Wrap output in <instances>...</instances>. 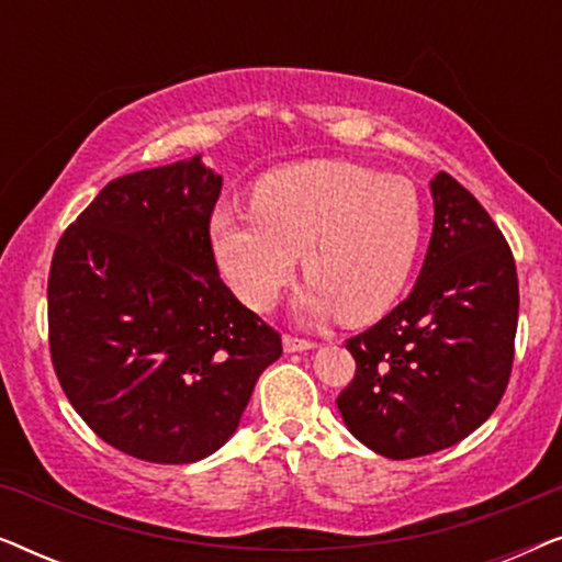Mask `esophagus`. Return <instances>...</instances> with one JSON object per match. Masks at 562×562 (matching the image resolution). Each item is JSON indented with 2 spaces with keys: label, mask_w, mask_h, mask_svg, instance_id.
I'll list each match as a JSON object with an SVG mask.
<instances>
[{
  "label": "esophagus",
  "mask_w": 562,
  "mask_h": 562,
  "mask_svg": "<svg viewBox=\"0 0 562 562\" xmlns=\"http://www.w3.org/2000/svg\"><path fill=\"white\" fill-rule=\"evenodd\" d=\"M317 345L312 340H304V337H294V335H283V350L286 352H302V350H314Z\"/></svg>",
  "instance_id": "34e87169"
}]
</instances>
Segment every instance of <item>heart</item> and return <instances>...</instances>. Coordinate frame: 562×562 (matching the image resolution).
<instances>
[{
	"mask_svg": "<svg viewBox=\"0 0 562 562\" xmlns=\"http://www.w3.org/2000/svg\"><path fill=\"white\" fill-rule=\"evenodd\" d=\"M252 210L212 214V248L237 296L266 312L289 286L302 252L310 283L302 319L381 317L417 263L425 206L404 176L350 160H306L263 176Z\"/></svg>",
	"mask_w": 562,
	"mask_h": 562,
	"instance_id": "heart-1",
	"label": "heart"
}]
</instances>
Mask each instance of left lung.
I'll list each match as a JSON object with an SVG mask.
<instances>
[{
	"mask_svg": "<svg viewBox=\"0 0 562 562\" xmlns=\"http://www.w3.org/2000/svg\"><path fill=\"white\" fill-rule=\"evenodd\" d=\"M435 225L412 294L350 337L356 375L337 396L345 427L391 460L465 440L502 402L514 363L519 283L514 256L471 191L429 181Z\"/></svg>",
	"mask_w": 562,
	"mask_h": 562,
	"instance_id": "1",
	"label": "left lung"
}]
</instances>
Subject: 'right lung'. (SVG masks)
I'll list each match as a JSON object with an SVG mask.
<instances>
[{
  "label": "right lung",
  "mask_w": 562,
  "mask_h": 562,
  "mask_svg": "<svg viewBox=\"0 0 562 562\" xmlns=\"http://www.w3.org/2000/svg\"><path fill=\"white\" fill-rule=\"evenodd\" d=\"M222 176L194 156L120 176L60 235L48 340L60 389L106 445L196 463L235 435L281 335L220 279Z\"/></svg>",
  "instance_id": "1"
}]
</instances>
